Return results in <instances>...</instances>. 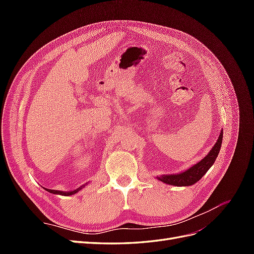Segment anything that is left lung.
<instances>
[{
  "label": "left lung",
  "mask_w": 254,
  "mask_h": 254,
  "mask_svg": "<svg viewBox=\"0 0 254 254\" xmlns=\"http://www.w3.org/2000/svg\"><path fill=\"white\" fill-rule=\"evenodd\" d=\"M222 142V131L220 132L217 142L212 147V149L209 151V153L198 163L190 167L189 170L184 171L180 174L175 175H162L160 177H157V179L162 181L166 184H171V186L175 187H189L193 186L194 183L200 180L202 176L210 170V167L214 164L215 160H216Z\"/></svg>",
  "instance_id": "obj_1"
}]
</instances>
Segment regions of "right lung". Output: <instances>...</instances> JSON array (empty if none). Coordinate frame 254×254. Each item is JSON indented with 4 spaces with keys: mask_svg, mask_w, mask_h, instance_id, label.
I'll use <instances>...</instances> for the list:
<instances>
[{
    "mask_svg": "<svg viewBox=\"0 0 254 254\" xmlns=\"http://www.w3.org/2000/svg\"><path fill=\"white\" fill-rule=\"evenodd\" d=\"M84 186L78 188L77 190H71V191H61V190H49V189H45L48 191H50V193L52 194H56V195H63V196H70V195H74L77 193V191H79Z\"/></svg>",
    "mask_w": 254,
    "mask_h": 254,
    "instance_id": "obj_1",
    "label": "right lung"
}]
</instances>
